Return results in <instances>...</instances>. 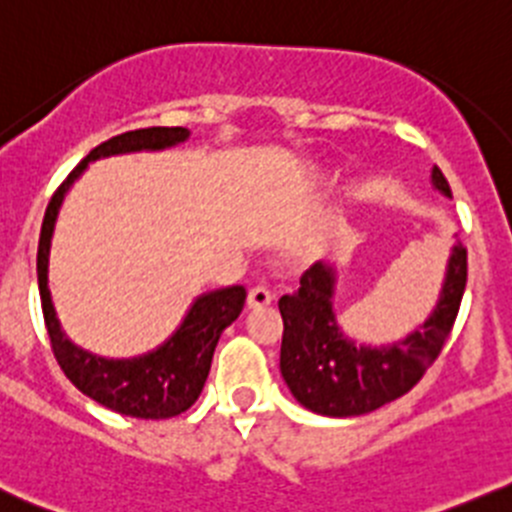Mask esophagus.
Listing matches in <instances>:
<instances>
[{
  "mask_svg": "<svg viewBox=\"0 0 512 512\" xmlns=\"http://www.w3.org/2000/svg\"><path fill=\"white\" fill-rule=\"evenodd\" d=\"M271 301H274V291H271L269 286L256 284L248 289V306H253V309H256V306L271 304Z\"/></svg>",
  "mask_w": 512,
  "mask_h": 512,
  "instance_id": "1",
  "label": "esophagus"
}]
</instances>
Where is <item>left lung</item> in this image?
<instances>
[{
	"instance_id": "left-lung-1",
	"label": "left lung",
	"mask_w": 512,
	"mask_h": 512,
	"mask_svg": "<svg viewBox=\"0 0 512 512\" xmlns=\"http://www.w3.org/2000/svg\"><path fill=\"white\" fill-rule=\"evenodd\" d=\"M437 191L450 196L445 175L432 170ZM467 284V251L457 243L447 264L445 286L430 319L389 347H357L334 319L332 266L314 264L301 274L299 289L281 296L284 319L281 377L296 402L316 415L357 417L379 410L410 392L432 367L452 332Z\"/></svg>"
}]
</instances>
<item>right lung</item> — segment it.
Segmentation results:
<instances>
[{
  "label": "right lung",
  "instance_id": "right-lung-1",
  "mask_svg": "<svg viewBox=\"0 0 512 512\" xmlns=\"http://www.w3.org/2000/svg\"><path fill=\"white\" fill-rule=\"evenodd\" d=\"M186 138V128H140L115 135L92 148L90 155L62 180V186L52 196L45 211V221H42L40 248H37L42 314H45V326L57 364L82 394L100 402L107 410L140 417V420H168V417L186 412L196 402L208 372H211V359L223 329L231 326L241 314L246 289L228 286V289L198 296L183 324L178 326V332L163 347L153 349L143 357L102 359L75 347L62 334L55 306H52L50 286H47L50 243L65 193L80 178L90 160L105 158V155L135 153V150H163L175 143H183Z\"/></svg>",
  "mask_w": 512,
  "mask_h": 512
}]
</instances>
